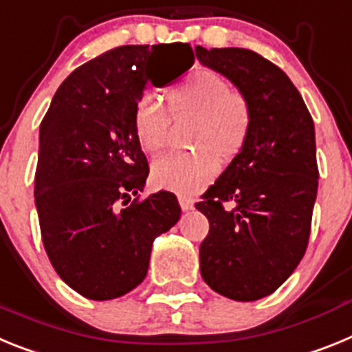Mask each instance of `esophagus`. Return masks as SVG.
I'll list each match as a JSON object with an SVG mask.
<instances>
[{"label": "esophagus", "instance_id": "34e87169", "mask_svg": "<svg viewBox=\"0 0 352 352\" xmlns=\"http://www.w3.org/2000/svg\"><path fill=\"white\" fill-rule=\"evenodd\" d=\"M179 204L182 210H191L195 207V200L189 195H179Z\"/></svg>", "mask_w": 352, "mask_h": 352}]
</instances>
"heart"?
Returning a JSON list of instances; mask_svg holds the SVG:
<instances>
[{
	"instance_id": "1",
	"label": "heart",
	"mask_w": 352,
	"mask_h": 352,
	"mask_svg": "<svg viewBox=\"0 0 352 352\" xmlns=\"http://www.w3.org/2000/svg\"><path fill=\"white\" fill-rule=\"evenodd\" d=\"M168 111L177 120L197 118V154H168L152 164V180L161 189L197 193L219 172L218 155L239 151L252 125V104L243 91L212 70H198L168 91ZM134 134L145 152L157 154L170 136V116L163 102L145 96L134 109Z\"/></svg>"
}]
</instances>
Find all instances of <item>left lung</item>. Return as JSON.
<instances>
[{
  "label": "left lung",
  "mask_w": 352,
  "mask_h": 352,
  "mask_svg": "<svg viewBox=\"0 0 352 352\" xmlns=\"http://www.w3.org/2000/svg\"><path fill=\"white\" fill-rule=\"evenodd\" d=\"M195 51L252 104L241 151L195 204L209 219L200 273L218 294L256 301L273 294L307 252L319 184L314 120L289 76L261 54Z\"/></svg>",
  "instance_id": "left-lung-1"
}]
</instances>
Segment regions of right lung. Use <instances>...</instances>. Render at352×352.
<instances>
[{
	"label": "right lung",
	"instance_id": "right-lung-1",
	"mask_svg": "<svg viewBox=\"0 0 352 352\" xmlns=\"http://www.w3.org/2000/svg\"><path fill=\"white\" fill-rule=\"evenodd\" d=\"M193 62L189 44L120 45L78 67L51 100L41 124L35 206L54 271L85 298L106 301L138 287L154 239L180 219L170 191L131 201L148 177L133 120L146 85L179 78ZM161 66L167 79L154 84L151 70Z\"/></svg>",
	"mask_w": 352,
	"mask_h": 352
}]
</instances>
